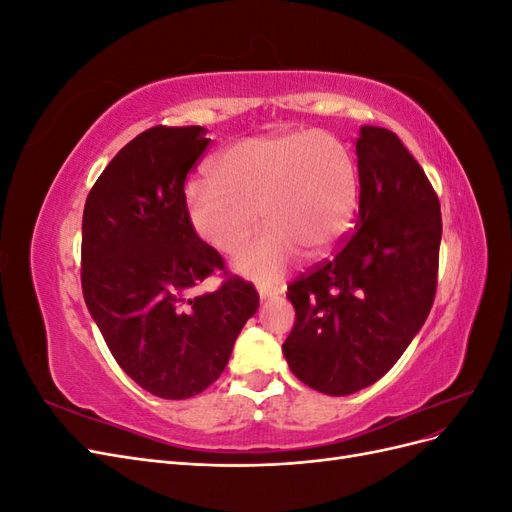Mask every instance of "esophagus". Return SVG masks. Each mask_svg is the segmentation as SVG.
Returning <instances> with one entry per match:
<instances>
[{"label": "esophagus", "instance_id": "obj_1", "mask_svg": "<svg viewBox=\"0 0 512 512\" xmlns=\"http://www.w3.org/2000/svg\"><path fill=\"white\" fill-rule=\"evenodd\" d=\"M282 292H284V288H267V286H260V288H258L260 301H267V299H275V297H280Z\"/></svg>", "mask_w": 512, "mask_h": 512}]
</instances>
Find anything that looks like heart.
Returning <instances> with one entry per match:
<instances>
[{
    "label": "heart",
    "mask_w": 512,
    "mask_h": 512,
    "mask_svg": "<svg viewBox=\"0 0 512 512\" xmlns=\"http://www.w3.org/2000/svg\"><path fill=\"white\" fill-rule=\"evenodd\" d=\"M211 181L183 192L194 235L220 254H232L262 222L271 230L241 250L235 269L275 282L297 260L327 258L359 211V170L344 141L322 130H290L243 138L209 164Z\"/></svg>",
    "instance_id": "b5f03b06"
}]
</instances>
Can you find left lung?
<instances>
[{
  "mask_svg": "<svg viewBox=\"0 0 512 512\" xmlns=\"http://www.w3.org/2000/svg\"><path fill=\"white\" fill-rule=\"evenodd\" d=\"M356 230L333 260L288 286L297 320L282 346L309 389L352 395L378 382L436 297L442 215L438 196L404 143L363 126Z\"/></svg>",
  "mask_w": 512,
  "mask_h": 512,
  "instance_id": "8db88e82",
  "label": "left lung"
}]
</instances>
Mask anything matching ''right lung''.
I'll return each instance as SVG.
<instances>
[{"label": "right lung", "instance_id": "right-lung-1", "mask_svg": "<svg viewBox=\"0 0 512 512\" xmlns=\"http://www.w3.org/2000/svg\"><path fill=\"white\" fill-rule=\"evenodd\" d=\"M209 145L200 126H156L123 147L83 211L81 282L91 318L119 367L151 395L188 399L222 376L258 309L241 277L192 290L222 256L185 218L183 183Z\"/></svg>", "mask_w": 512, "mask_h": 512}]
</instances>
